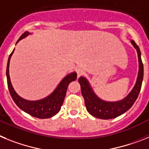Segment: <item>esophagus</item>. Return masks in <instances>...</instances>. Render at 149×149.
I'll use <instances>...</instances> for the list:
<instances>
[{"instance_id": "34e87169", "label": "esophagus", "mask_w": 149, "mask_h": 149, "mask_svg": "<svg viewBox=\"0 0 149 149\" xmlns=\"http://www.w3.org/2000/svg\"><path fill=\"white\" fill-rule=\"evenodd\" d=\"M76 73H77V77H80L81 76H82L84 73L83 70L81 69V68H78V69L76 70Z\"/></svg>"}]
</instances>
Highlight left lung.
Segmentation results:
<instances>
[{"label": "left lung", "instance_id": "obj_1", "mask_svg": "<svg viewBox=\"0 0 149 149\" xmlns=\"http://www.w3.org/2000/svg\"><path fill=\"white\" fill-rule=\"evenodd\" d=\"M132 45L136 49L139 61V72L136 82L134 87L126 97L121 100L116 102L104 101L100 99L91 87L90 84L85 77L79 78V82L81 86L82 95L85 100V104L87 111L92 116L100 119H111L121 116L130 109L135 103L140 92L142 82L143 79V64L141 59V52L139 46L134 40H131Z\"/></svg>", "mask_w": 149, "mask_h": 149}]
</instances>
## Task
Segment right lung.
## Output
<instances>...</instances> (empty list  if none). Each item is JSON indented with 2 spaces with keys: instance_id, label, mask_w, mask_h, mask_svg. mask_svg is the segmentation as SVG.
<instances>
[{
  "instance_id": "1",
  "label": "right lung",
  "mask_w": 149,
  "mask_h": 149,
  "mask_svg": "<svg viewBox=\"0 0 149 149\" xmlns=\"http://www.w3.org/2000/svg\"><path fill=\"white\" fill-rule=\"evenodd\" d=\"M28 34H30L29 32H24L22 35L19 37L16 43L22 39L26 37ZM13 52L14 49L9 56L8 61H7L6 79H7V85H8L10 95L12 97L15 104L22 110L29 114L33 117L38 118H51L56 115L60 111L61 107L63 104L68 85L72 81H75L77 78L76 73L73 72V73L67 75L61 81V82L57 86L55 91L46 97L39 100H33V101L27 100L23 99L18 95L17 93L15 92V90H14L11 82H10V74H9V66H10V58H11V56H12Z\"/></svg>"
}]
</instances>
